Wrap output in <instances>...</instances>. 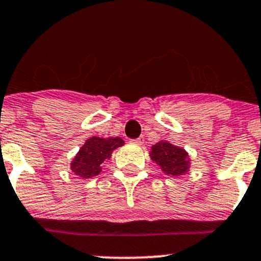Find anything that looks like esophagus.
<instances>
[{
    "label": "esophagus",
    "instance_id": "obj_1",
    "mask_svg": "<svg viewBox=\"0 0 261 261\" xmlns=\"http://www.w3.org/2000/svg\"><path fill=\"white\" fill-rule=\"evenodd\" d=\"M143 141H145V137H143V136H140L139 139L130 140V142H131V143H134V145H142Z\"/></svg>",
    "mask_w": 261,
    "mask_h": 261
}]
</instances>
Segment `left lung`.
Returning a JSON list of instances; mask_svg holds the SVG:
<instances>
[{"mask_svg":"<svg viewBox=\"0 0 261 261\" xmlns=\"http://www.w3.org/2000/svg\"><path fill=\"white\" fill-rule=\"evenodd\" d=\"M151 158L166 174L173 176L182 175L189 169L187 152L164 141L152 146Z\"/></svg>","mask_w":261,"mask_h":261,"instance_id":"left-lung-1","label":"left lung"}]
</instances>
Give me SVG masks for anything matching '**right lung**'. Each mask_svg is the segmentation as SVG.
I'll use <instances>...</instances> for the list:
<instances>
[{"label": "right lung", "instance_id": "add662e5", "mask_svg": "<svg viewBox=\"0 0 261 261\" xmlns=\"http://www.w3.org/2000/svg\"><path fill=\"white\" fill-rule=\"evenodd\" d=\"M124 145L120 137H110V139H100L92 137L87 140L85 145L80 149L76 157L71 163V169L74 174L82 178H92L99 174L101 164L106 160L112 157V152L115 148Z\"/></svg>", "mask_w": 261, "mask_h": 261}]
</instances>
